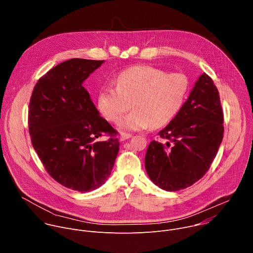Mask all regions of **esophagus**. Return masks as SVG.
<instances>
[{
    "label": "esophagus",
    "instance_id": "34e87169",
    "mask_svg": "<svg viewBox=\"0 0 253 253\" xmlns=\"http://www.w3.org/2000/svg\"><path fill=\"white\" fill-rule=\"evenodd\" d=\"M131 137H132V135L129 134V133H121V135H120V140H121V141H125V140H127V139H129V138H131Z\"/></svg>",
    "mask_w": 253,
    "mask_h": 253
}]
</instances>
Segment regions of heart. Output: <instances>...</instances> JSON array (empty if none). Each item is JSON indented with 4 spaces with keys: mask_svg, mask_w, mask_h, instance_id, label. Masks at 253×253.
<instances>
[{
    "mask_svg": "<svg viewBox=\"0 0 253 253\" xmlns=\"http://www.w3.org/2000/svg\"><path fill=\"white\" fill-rule=\"evenodd\" d=\"M187 92L188 80L182 74H166L151 66H134L118 75L116 87L100 90L97 106L107 120L116 123L132 103L134 109L119 125L138 131L169 123L182 108Z\"/></svg>",
    "mask_w": 253,
    "mask_h": 253,
    "instance_id": "b5f03b06",
    "label": "heart"
}]
</instances>
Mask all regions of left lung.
<instances>
[{"instance_id": "1", "label": "left lung", "mask_w": 253, "mask_h": 253, "mask_svg": "<svg viewBox=\"0 0 253 253\" xmlns=\"http://www.w3.org/2000/svg\"><path fill=\"white\" fill-rule=\"evenodd\" d=\"M223 113L217 88L203 73L174 119L151 141L145 168L151 181L166 191L187 188L203 177L223 138Z\"/></svg>"}]
</instances>
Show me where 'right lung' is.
I'll return each instance as SVG.
<instances>
[{
  "mask_svg": "<svg viewBox=\"0 0 253 253\" xmlns=\"http://www.w3.org/2000/svg\"><path fill=\"white\" fill-rule=\"evenodd\" d=\"M105 61L74 58L39 79L29 104L32 145L47 172L63 186L92 191L110 176L120 143L100 116L84 81ZM111 136L101 140L104 134Z\"/></svg>",
  "mask_w": 253,
  "mask_h": 253,
  "instance_id": "obj_1",
  "label": "right lung"
}]
</instances>
